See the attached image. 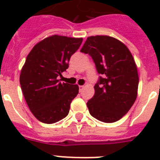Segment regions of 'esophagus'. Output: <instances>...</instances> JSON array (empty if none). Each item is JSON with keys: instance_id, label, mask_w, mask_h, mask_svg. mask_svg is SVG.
<instances>
[{"instance_id": "1", "label": "esophagus", "mask_w": 160, "mask_h": 160, "mask_svg": "<svg viewBox=\"0 0 160 160\" xmlns=\"http://www.w3.org/2000/svg\"><path fill=\"white\" fill-rule=\"evenodd\" d=\"M83 86H79V92H82V90H83Z\"/></svg>"}]
</instances>
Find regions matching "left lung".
Returning <instances> with one entry per match:
<instances>
[{
	"label": "left lung",
	"instance_id": "left-lung-1",
	"mask_svg": "<svg viewBox=\"0 0 160 160\" xmlns=\"http://www.w3.org/2000/svg\"><path fill=\"white\" fill-rule=\"evenodd\" d=\"M81 52L92 58L101 75L87 103L89 112L101 122H116L137 98L138 75L132 54L122 42L109 36L89 37Z\"/></svg>",
	"mask_w": 160,
	"mask_h": 160
}]
</instances>
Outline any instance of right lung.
<instances>
[{
  "instance_id": "1",
  "label": "right lung",
  "mask_w": 160,
  "mask_h": 160,
  "mask_svg": "<svg viewBox=\"0 0 160 160\" xmlns=\"http://www.w3.org/2000/svg\"><path fill=\"white\" fill-rule=\"evenodd\" d=\"M82 42V38L53 35L38 42L28 54L20 84L29 110L40 122L55 123L69 114L79 88L60 78Z\"/></svg>"
}]
</instances>
